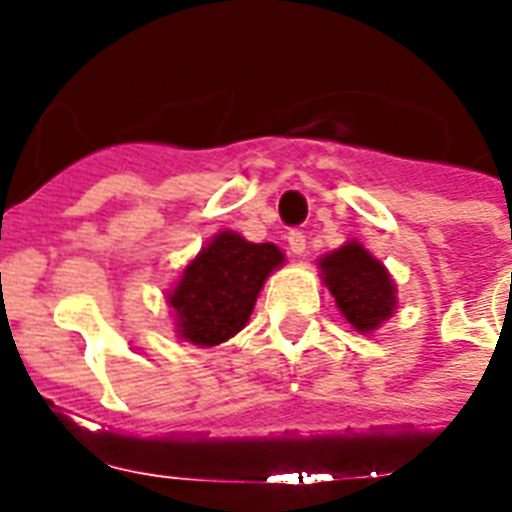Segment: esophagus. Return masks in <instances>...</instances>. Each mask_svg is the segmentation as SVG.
<instances>
[{
  "instance_id": "1",
  "label": "esophagus",
  "mask_w": 512,
  "mask_h": 512,
  "mask_svg": "<svg viewBox=\"0 0 512 512\" xmlns=\"http://www.w3.org/2000/svg\"><path fill=\"white\" fill-rule=\"evenodd\" d=\"M287 241H289V249H292V255L303 257L305 249H308V241H305V233L300 231H289L287 233Z\"/></svg>"
}]
</instances>
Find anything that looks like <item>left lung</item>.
<instances>
[{
    "label": "left lung",
    "instance_id": "left-lung-1",
    "mask_svg": "<svg viewBox=\"0 0 512 512\" xmlns=\"http://www.w3.org/2000/svg\"><path fill=\"white\" fill-rule=\"evenodd\" d=\"M319 268L345 321L361 335L380 329L396 313V281L361 241L350 239L319 257Z\"/></svg>",
    "mask_w": 512,
    "mask_h": 512
}]
</instances>
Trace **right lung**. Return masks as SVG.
<instances>
[{
    "label": "right lung",
    "mask_w": 512,
    "mask_h": 512,
    "mask_svg": "<svg viewBox=\"0 0 512 512\" xmlns=\"http://www.w3.org/2000/svg\"><path fill=\"white\" fill-rule=\"evenodd\" d=\"M284 265L276 244H255L236 231H220L185 265L167 303L180 340L212 348L247 327L265 279Z\"/></svg>",
    "instance_id": "1"
}]
</instances>
